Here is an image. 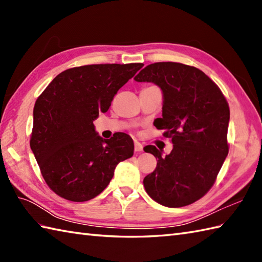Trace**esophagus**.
I'll return each mask as SVG.
<instances>
[{"mask_svg":"<svg viewBox=\"0 0 262 262\" xmlns=\"http://www.w3.org/2000/svg\"><path fill=\"white\" fill-rule=\"evenodd\" d=\"M134 148H135L136 152H142V151H143V145H142V144H141L140 142L135 141V143H134Z\"/></svg>","mask_w":262,"mask_h":262,"instance_id":"1","label":"esophagus"}]
</instances>
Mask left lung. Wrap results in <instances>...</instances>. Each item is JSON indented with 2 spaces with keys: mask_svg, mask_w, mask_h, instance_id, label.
<instances>
[{
  "mask_svg": "<svg viewBox=\"0 0 262 262\" xmlns=\"http://www.w3.org/2000/svg\"><path fill=\"white\" fill-rule=\"evenodd\" d=\"M134 80L161 88L162 118L155 127L173 144L165 157L153 145L144 147L158 159L157 168L144 178L146 192L166 207L197 202L213 187L229 154V103L203 71L181 63L147 65Z\"/></svg>",
  "mask_w": 262,
  "mask_h": 262,
  "instance_id": "left-lung-1",
  "label": "left lung"
}]
</instances>
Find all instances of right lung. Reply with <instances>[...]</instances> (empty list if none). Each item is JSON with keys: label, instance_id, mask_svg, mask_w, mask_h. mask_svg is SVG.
Wrapping results in <instances>:
<instances>
[{"label": "right lung", "instance_id": "add662e5", "mask_svg": "<svg viewBox=\"0 0 262 262\" xmlns=\"http://www.w3.org/2000/svg\"><path fill=\"white\" fill-rule=\"evenodd\" d=\"M142 68L130 63L69 69L38 97L30 147L43 179L59 197L77 203L97 197L117 164L133 157L129 135L116 133L103 140L93 120L107 113L117 91Z\"/></svg>", "mask_w": 262, "mask_h": 262}]
</instances>
